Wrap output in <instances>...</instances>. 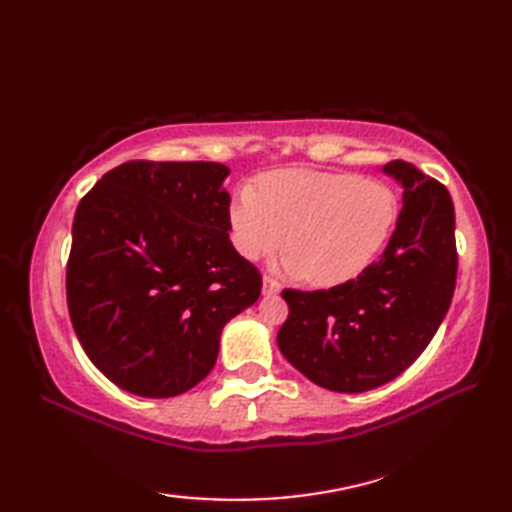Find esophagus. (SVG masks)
<instances>
[{
	"mask_svg": "<svg viewBox=\"0 0 512 512\" xmlns=\"http://www.w3.org/2000/svg\"><path fill=\"white\" fill-rule=\"evenodd\" d=\"M262 292H264V297H277L279 292H281V286L277 284L275 279L266 277V279H264V286H262Z\"/></svg>",
	"mask_w": 512,
	"mask_h": 512,
	"instance_id": "obj_1",
	"label": "esophagus"
}]
</instances>
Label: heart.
<instances>
[{"label":"heart","instance_id":"obj_1","mask_svg":"<svg viewBox=\"0 0 512 512\" xmlns=\"http://www.w3.org/2000/svg\"><path fill=\"white\" fill-rule=\"evenodd\" d=\"M400 217L396 191L354 173L281 169L239 189L228 211L235 248L246 259L275 253L317 288L361 277L387 248Z\"/></svg>","mask_w":512,"mask_h":512}]
</instances>
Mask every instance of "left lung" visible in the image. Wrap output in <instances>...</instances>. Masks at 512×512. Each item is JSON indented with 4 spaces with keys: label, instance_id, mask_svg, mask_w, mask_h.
Here are the masks:
<instances>
[{
    "label": "left lung",
    "instance_id": "obj_1",
    "mask_svg": "<svg viewBox=\"0 0 512 512\" xmlns=\"http://www.w3.org/2000/svg\"><path fill=\"white\" fill-rule=\"evenodd\" d=\"M385 176L402 187V211L385 253L330 290H284L290 314L277 345L312 383L361 394L400 376L438 332L455 277V211L444 184L405 160Z\"/></svg>",
    "mask_w": 512,
    "mask_h": 512
}]
</instances>
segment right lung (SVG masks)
<instances>
[{
    "label": "right lung",
    "instance_id": "add662e5",
    "mask_svg": "<svg viewBox=\"0 0 512 512\" xmlns=\"http://www.w3.org/2000/svg\"><path fill=\"white\" fill-rule=\"evenodd\" d=\"M228 173L220 162H125L76 209L70 319L90 361L129 394L198 385L224 325L259 299L262 275L228 239Z\"/></svg>",
    "mask_w": 512,
    "mask_h": 512
}]
</instances>
